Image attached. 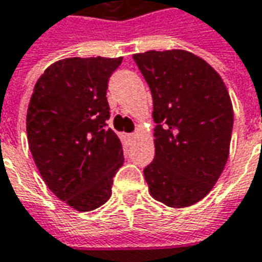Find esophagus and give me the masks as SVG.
Wrapping results in <instances>:
<instances>
[{
    "label": "esophagus",
    "instance_id": "34e87169",
    "mask_svg": "<svg viewBox=\"0 0 262 262\" xmlns=\"http://www.w3.org/2000/svg\"><path fill=\"white\" fill-rule=\"evenodd\" d=\"M136 136H137V133H132V135H129V139L133 140V139H136Z\"/></svg>",
    "mask_w": 262,
    "mask_h": 262
}]
</instances>
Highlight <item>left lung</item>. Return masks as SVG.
I'll return each mask as SVG.
<instances>
[{
    "label": "left lung",
    "mask_w": 262,
    "mask_h": 262,
    "mask_svg": "<svg viewBox=\"0 0 262 262\" xmlns=\"http://www.w3.org/2000/svg\"><path fill=\"white\" fill-rule=\"evenodd\" d=\"M153 97L154 160L144 168L151 196L187 208L206 196L229 157L233 108L220 75L185 50L133 54Z\"/></svg>",
    "instance_id": "1"
}]
</instances>
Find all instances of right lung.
<instances>
[{"label": "right lung", "instance_id": "add662e5", "mask_svg": "<svg viewBox=\"0 0 262 262\" xmlns=\"http://www.w3.org/2000/svg\"><path fill=\"white\" fill-rule=\"evenodd\" d=\"M122 57L56 61L37 80L26 133L49 189L80 212L99 208L112 193L123 164L122 143L109 129L106 90Z\"/></svg>", "mask_w": 262, "mask_h": 262}]
</instances>
